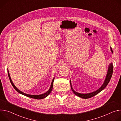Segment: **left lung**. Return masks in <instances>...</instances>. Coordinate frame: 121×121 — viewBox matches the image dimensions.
<instances>
[{"label": "left lung", "mask_w": 121, "mask_h": 121, "mask_svg": "<svg viewBox=\"0 0 121 121\" xmlns=\"http://www.w3.org/2000/svg\"><path fill=\"white\" fill-rule=\"evenodd\" d=\"M111 51L112 52H112V49L111 48ZM113 65H112V64L111 63L110 64V65H109V67H108V73L107 75L106 76V78L105 79V81L104 82V83L103 84V85H102V86L99 89H98V90H97L96 91L91 93H89V94H80L79 93H77L75 92L72 88V86H71V84L70 82V85H71V89L72 90V91L73 92V93L76 95H77L81 98H91L94 96H95V95H97V94H98L99 92H100L101 91H102L104 88H105V87L107 86V85H108V82H109V81H110L111 78H112V73H113Z\"/></svg>", "instance_id": "8db88e82"}]
</instances>
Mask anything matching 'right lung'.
Here are the masks:
<instances>
[{
    "label": "right lung",
    "instance_id": "1",
    "mask_svg": "<svg viewBox=\"0 0 121 121\" xmlns=\"http://www.w3.org/2000/svg\"><path fill=\"white\" fill-rule=\"evenodd\" d=\"M8 76H9V81L11 82V84H12L13 86V87L19 93L22 94L24 95H26L27 97H31V98H35V99H43L44 98H45L46 97H47L50 94V93L51 92V91H52V87H53V81H54V78L52 80V84H51V87L50 88L49 90L47 92H46L45 93L43 94H41V95H28V94H25L22 92L20 91L19 90H18L17 88L16 87V86L14 85V84H13V82L12 80H11V78H10V75H9V71L8 70Z\"/></svg>",
    "mask_w": 121,
    "mask_h": 121
}]
</instances>
